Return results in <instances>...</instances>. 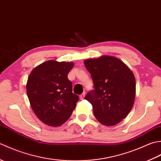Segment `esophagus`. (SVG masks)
<instances>
[{
    "mask_svg": "<svg viewBox=\"0 0 161 161\" xmlns=\"http://www.w3.org/2000/svg\"><path fill=\"white\" fill-rule=\"evenodd\" d=\"M85 95H86V93H85V92L81 95H80V100H83V99L85 97Z\"/></svg>",
    "mask_w": 161,
    "mask_h": 161,
    "instance_id": "34e87169",
    "label": "esophagus"
}]
</instances>
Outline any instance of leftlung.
Segmentation results:
<instances>
[{"label": "left lung", "instance_id": "obj_1", "mask_svg": "<svg viewBox=\"0 0 161 161\" xmlns=\"http://www.w3.org/2000/svg\"><path fill=\"white\" fill-rule=\"evenodd\" d=\"M95 90L85 99L93 106L95 118L102 125L114 126L131 111L136 97V80L131 70L118 58L102 55L84 60Z\"/></svg>", "mask_w": 161, "mask_h": 161}]
</instances>
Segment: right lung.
I'll return each instance as SVG.
<instances>
[{
	"mask_svg": "<svg viewBox=\"0 0 161 161\" xmlns=\"http://www.w3.org/2000/svg\"><path fill=\"white\" fill-rule=\"evenodd\" d=\"M73 62L49 60L36 66L26 84L27 95L35 115L44 124L59 126L66 122L79 100L73 93L68 74Z\"/></svg>",
	"mask_w": 161,
	"mask_h": 161,
	"instance_id": "add662e5",
	"label": "right lung"
}]
</instances>
